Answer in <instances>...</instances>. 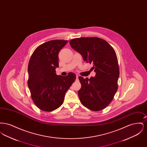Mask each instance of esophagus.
Listing matches in <instances>:
<instances>
[{
    "mask_svg": "<svg viewBox=\"0 0 147 147\" xmlns=\"http://www.w3.org/2000/svg\"><path fill=\"white\" fill-rule=\"evenodd\" d=\"M76 77H77V79H78V77H79V76H78V75H77V76H76Z\"/></svg>",
    "mask_w": 147,
    "mask_h": 147,
    "instance_id": "esophagus-1",
    "label": "esophagus"
}]
</instances>
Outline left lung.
<instances>
[{"label": "left lung", "mask_w": 147, "mask_h": 147, "mask_svg": "<svg viewBox=\"0 0 147 147\" xmlns=\"http://www.w3.org/2000/svg\"><path fill=\"white\" fill-rule=\"evenodd\" d=\"M72 49L80 53L86 63H92L96 73L89 79L79 77L82 85L78 95L82 105L92 111H100L112 101L118 89L119 64L115 50L105 40L82 37L70 40Z\"/></svg>", "instance_id": "1"}]
</instances>
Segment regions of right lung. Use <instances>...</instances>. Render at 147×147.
Returning a JSON list of instances; mask_svg holds the SVG:
<instances>
[{
	"instance_id": "add662e5",
	"label": "right lung",
	"mask_w": 147,
	"mask_h": 147,
	"mask_svg": "<svg viewBox=\"0 0 147 147\" xmlns=\"http://www.w3.org/2000/svg\"><path fill=\"white\" fill-rule=\"evenodd\" d=\"M68 41L55 40L37 47L29 61L28 88L36 106L44 111H52L63 104L64 96L76 79L70 72L67 76L56 74L58 54Z\"/></svg>"
}]
</instances>
